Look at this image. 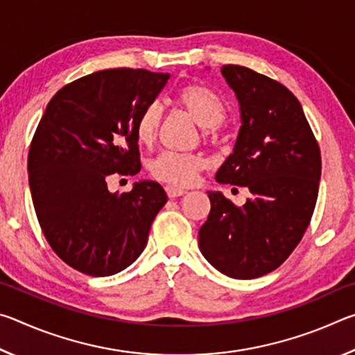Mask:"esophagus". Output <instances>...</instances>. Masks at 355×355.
I'll use <instances>...</instances> for the list:
<instances>
[{
    "mask_svg": "<svg viewBox=\"0 0 355 355\" xmlns=\"http://www.w3.org/2000/svg\"><path fill=\"white\" fill-rule=\"evenodd\" d=\"M166 192H167V196L171 197V199H175V197H180V196L186 194L184 189L175 188V186H166Z\"/></svg>",
    "mask_w": 355,
    "mask_h": 355,
    "instance_id": "esophagus-1",
    "label": "esophagus"
}]
</instances>
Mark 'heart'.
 <instances>
[{
	"label": "heart",
	"instance_id": "1",
	"mask_svg": "<svg viewBox=\"0 0 355 355\" xmlns=\"http://www.w3.org/2000/svg\"><path fill=\"white\" fill-rule=\"evenodd\" d=\"M177 103L200 125L203 136L214 137L219 133L227 116V106L224 98L211 87L203 84H188L178 91ZM163 117V106L158 101L144 106L136 120L137 141L144 146L153 144L158 137ZM208 166V156L202 152L178 153L167 150L150 161V173L158 182L175 188H188L197 182L199 173Z\"/></svg>",
	"mask_w": 355,
	"mask_h": 355
}]
</instances>
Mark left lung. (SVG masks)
Segmentation results:
<instances>
[{"label":"left lung","instance_id":"1","mask_svg":"<svg viewBox=\"0 0 355 355\" xmlns=\"http://www.w3.org/2000/svg\"><path fill=\"white\" fill-rule=\"evenodd\" d=\"M241 107V128L216 173L219 183L245 186L236 207L208 192L211 209L199 230L203 257L233 279L272 272L302 239L316 205L321 152L299 100L279 81L241 65H222Z\"/></svg>","mask_w":355,"mask_h":355}]
</instances>
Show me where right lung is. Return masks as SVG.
<instances>
[{
    "mask_svg": "<svg viewBox=\"0 0 355 355\" xmlns=\"http://www.w3.org/2000/svg\"><path fill=\"white\" fill-rule=\"evenodd\" d=\"M169 78L144 69L95 71L59 89L40 119L28 155L33 203L48 244L76 271L117 274L146 249L164 189L141 182L111 194L107 177L141 171L136 120Z\"/></svg>",
    "mask_w": 355,
    "mask_h": 355,
    "instance_id": "add662e5",
    "label": "right lung"
}]
</instances>
